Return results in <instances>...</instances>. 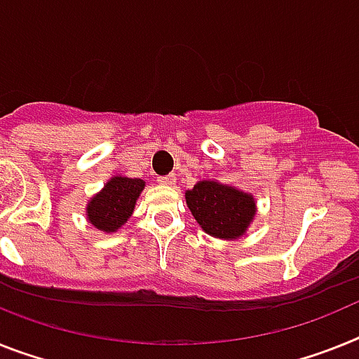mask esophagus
Segmentation results:
<instances>
[{"instance_id": "obj_1", "label": "esophagus", "mask_w": 359, "mask_h": 359, "mask_svg": "<svg viewBox=\"0 0 359 359\" xmlns=\"http://www.w3.org/2000/svg\"><path fill=\"white\" fill-rule=\"evenodd\" d=\"M175 182H177V177H175L173 173L162 175V177H158V184H162V186H173Z\"/></svg>"}]
</instances>
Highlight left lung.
Segmentation results:
<instances>
[{"mask_svg":"<svg viewBox=\"0 0 359 359\" xmlns=\"http://www.w3.org/2000/svg\"><path fill=\"white\" fill-rule=\"evenodd\" d=\"M186 203L203 230L219 239L241 237L255 215L252 195L213 180H201L188 189Z\"/></svg>","mask_w":359,"mask_h":359,"instance_id":"1","label":"left lung"}]
</instances>
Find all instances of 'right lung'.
<instances>
[{"label": "right lung", "instance_id": "add662e5", "mask_svg": "<svg viewBox=\"0 0 359 359\" xmlns=\"http://www.w3.org/2000/svg\"><path fill=\"white\" fill-rule=\"evenodd\" d=\"M144 189V180L113 177L87 206V219L102 231L118 230L133 213L135 203Z\"/></svg>", "mask_w": 359, "mask_h": 359}]
</instances>
